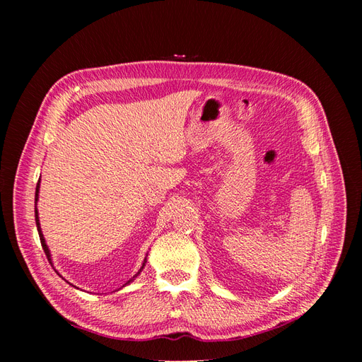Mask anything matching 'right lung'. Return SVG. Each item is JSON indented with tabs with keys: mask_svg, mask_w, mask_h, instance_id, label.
I'll return each instance as SVG.
<instances>
[{
	"mask_svg": "<svg viewBox=\"0 0 362 362\" xmlns=\"http://www.w3.org/2000/svg\"><path fill=\"white\" fill-rule=\"evenodd\" d=\"M39 182H40V180H39ZM39 182H37V185H36V198H35V201L37 202V198H39ZM35 213H36V225H37V233H39V237H40V243H42V247H43V252H45V255H47V258H48V261L51 262V255H49V250H48V246H47V243H45V238H43V234H42V231H40V223H39V216H37V208L35 210ZM145 262H146V259H145ZM145 262H144V266H145ZM144 266H141V269H144ZM141 269L137 272V275L139 273L141 272ZM136 275V276H137ZM136 276H133V278H136ZM131 281V279H129ZM128 281V282H129ZM127 282V284H128Z\"/></svg>",
	"mask_w": 362,
	"mask_h": 362,
	"instance_id": "add662e5",
	"label": "right lung"
}]
</instances>
